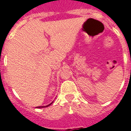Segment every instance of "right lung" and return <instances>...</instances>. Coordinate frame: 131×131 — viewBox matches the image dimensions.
<instances>
[{"label":"right lung","mask_w":131,"mask_h":131,"mask_svg":"<svg viewBox=\"0 0 131 131\" xmlns=\"http://www.w3.org/2000/svg\"><path fill=\"white\" fill-rule=\"evenodd\" d=\"M52 103H53V102H52ZM52 103H50V104H49V105H46V106H39V107H37V108H43V107H48V106H49V105H51V104Z\"/></svg>","instance_id":"right-lung-1"}]
</instances>
